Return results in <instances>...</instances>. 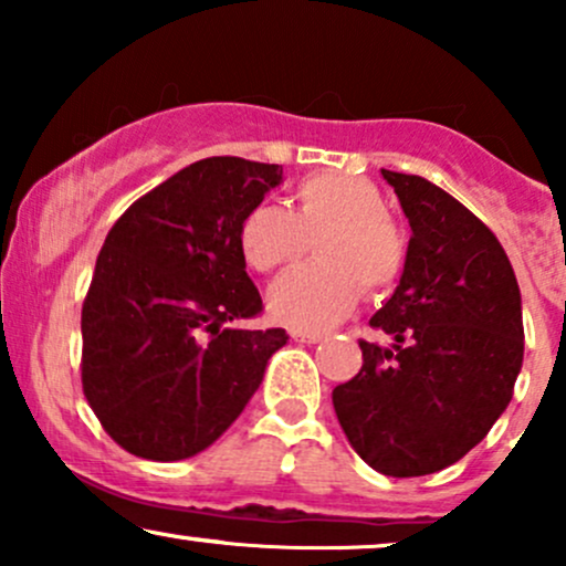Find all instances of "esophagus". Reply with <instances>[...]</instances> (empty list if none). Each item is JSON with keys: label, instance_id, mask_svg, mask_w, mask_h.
Here are the masks:
<instances>
[{"label": "esophagus", "instance_id": "34e87169", "mask_svg": "<svg viewBox=\"0 0 566 566\" xmlns=\"http://www.w3.org/2000/svg\"><path fill=\"white\" fill-rule=\"evenodd\" d=\"M322 333H292V340L295 343H319Z\"/></svg>", "mask_w": 566, "mask_h": 566}]
</instances>
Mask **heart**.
<instances>
[{
	"label": "heart",
	"instance_id": "obj_1",
	"mask_svg": "<svg viewBox=\"0 0 566 566\" xmlns=\"http://www.w3.org/2000/svg\"><path fill=\"white\" fill-rule=\"evenodd\" d=\"M311 242L319 261L290 271L269 292L271 314L287 327H333L365 287L378 295L405 274V231L386 212L380 188L359 175L305 180L295 191V212L258 205L239 226L244 261L261 274L301 261Z\"/></svg>",
	"mask_w": 566,
	"mask_h": 566
}]
</instances>
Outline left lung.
<instances>
[{"instance_id":"8db88e82","label":"left lung","mask_w":566,"mask_h":566,"mask_svg":"<svg viewBox=\"0 0 566 566\" xmlns=\"http://www.w3.org/2000/svg\"><path fill=\"white\" fill-rule=\"evenodd\" d=\"M409 218L399 287L361 340L359 375L333 391L335 415L369 469L407 479L458 463L513 396L524 356L522 295L497 237L420 175L382 170Z\"/></svg>"}]
</instances>
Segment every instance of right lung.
Returning a JSON list of instances; mask_svg holds the SVG:
<instances>
[{"label": "right lung", "instance_id": "add662e5", "mask_svg": "<svg viewBox=\"0 0 566 566\" xmlns=\"http://www.w3.org/2000/svg\"><path fill=\"white\" fill-rule=\"evenodd\" d=\"M279 180V165L193 161L108 231L82 303V391L129 454L170 463L210 447L287 343L279 327H231L263 311L239 226Z\"/></svg>", "mask_w": 566, "mask_h": 566}]
</instances>
